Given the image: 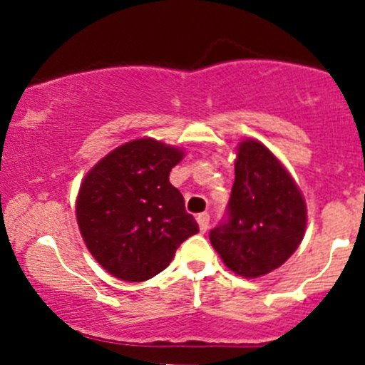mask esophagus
Masks as SVG:
<instances>
[{
    "label": "esophagus",
    "instance_id": "34e87169",
    "mask_svg": "<svg viewBox=\"0 0 365 365\" xmlns=\"http://www.w3.org/2000/svg\"><path fill=\"white\" fill-rule=\"evenodd\" d=\"M196 219H197V224H200L201 233H206V230L210 227V215H208V213H200Z\"/></svg>",
    "mask_w": 365,
    "mask_h": 365
}]
</instances>
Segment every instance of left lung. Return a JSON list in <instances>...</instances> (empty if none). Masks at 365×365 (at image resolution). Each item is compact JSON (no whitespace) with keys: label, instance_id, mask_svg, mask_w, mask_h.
I'll return each instance as SVG.
<instances>
[{"label":"left lung","instance_id":"8db88e82","mask_svg":"<svg viewBox=\"0 0 365 365\" xmlns=\"http://www.w3.org/2000/svg\"><path fill=\"white\" fill-rule=\"evenodd\" d=\"M226 220L210 242L235 274L256 279L281 267L304 238L307 208L284 165L264 145H238Z\"/></svg>","mask_w":365,"mask_h":365}]
</instances>
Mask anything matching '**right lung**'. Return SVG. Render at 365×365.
Returning a JSON list of instances; mask_svg holds the SVG:
<instances>
[{
    "instance_id": "1",
    "label": "right lung",
    "mask_w": 365,
    "mask_h": 365,
    "mask_svg": "<svg viewBox=\"0 0 365 365\" xmlns=\"http://www.w3.org/2000/svg\"><path fill=\"white\" fill-rule=\"evenodd\" d=\"M182 150L152 138L118 146L84 176L76 217L88 251L127 282L160 274L176 249L200 231L169 182Z\"/></svg>"
}]
</instances>
